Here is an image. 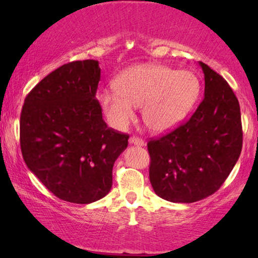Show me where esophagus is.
<instances>
[{
  "mask_svg": "<svg viewBox=\"0 0 258 258\" xmlns=\"http://www.w3.org/2000/svg\"><path fill=\"white\" fill-rule=\"evenodd\" d=\"M130 143L133 144V146H137V147H143L144 146L143 139L139 138V137H136V136H133V137L130 138Z\"/></svg>",
  "mask_w": 258,
  "mask_h": 258,
  "instance_id": "obj_1",
  "label": "esophagus"
}]
</instances>
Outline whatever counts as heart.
<instances>
[{
  "instance_id": "heart-1",
  "label": "heart",
  "mask_w": 258,
  "mask_h": 258,
  "mask_svg": "<svg viewBox=\"0 0 258 258\" xmlns=\"http://www.w3.org/2000/svg\"><path fill=\"white\" fill-rule=\"evenodd\" d=\"M115 92L102 91L98 103L112 127L122 130L142 106V119L154 132L178 126L193 108L200 92L197 75L162 64L130 68L114 80Z\"/></svg>"
}]
</instances>
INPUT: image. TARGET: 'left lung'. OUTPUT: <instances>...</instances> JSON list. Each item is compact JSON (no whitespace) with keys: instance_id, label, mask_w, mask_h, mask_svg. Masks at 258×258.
Masks as SVG:
<instances>
[{"instance_id":"left-lung-1","label":"left lung","mask_w":258,"mask_h":258,"mask_svg":"<svg viewBox=\"0 0 258 258\" xmlns=\"http://www.w3.org/2000/svg\"><path fill=\"white\" fill-rule=\"evenodd\" d=\"M199 65L205 76L203 102L185 123L148 142L150 183L171 203H195L214 194L241 153L238 98L220 74Z\"/></svg>"}]
</instances>
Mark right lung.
Returning a JSON list of instances; mask_svg holds the SVG:
<instances>
[{"mask_svg": "<svg viewBox=\"0 0 258 258\" xmlns=\"http://www.w3.org/2000/svg\"><path fill=\"white\" fill-rule=\"evenodd\" d=\"M98 60L72 61L41 80L20 115L26 166L55 197L74 204L102 199L128 135L106 126L96 99Z\"/></svg>", "mask_w": 258, "mask_h": 258, "instance_id": "1", "label": "right lung"}]
</instances>
